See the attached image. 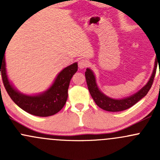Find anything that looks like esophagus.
I'll return each instance as SVG.
<instances>
[{
  "instance_id": "34e87169",
  "label": "esophagus",
  "mask_w": 160,
  "mask_h": 160,
  "mask_svg": "<svg viewBox=\"0 0 160 160\" xmlns=\"http://www.w3.org/2000/svg\"><path fill=\"white\" fill-rule=\"evenodd\" d=\"M89 64L88 60L86 59H80L78 62V66H79V68L80 69H84L85 67H87Z\"/></svg>"
}]
</instances>
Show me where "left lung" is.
Listing matches in <instances>:
<instances>
[{"label":"left lung","instance_id":"8db88e82","mask_svg":"<svg viewBox=\"0 0 160 160\" xmlns=\"http://www.w3.org/2000/svg\"><path fill=\"white\" fill-rule=\"evenodd\" d=\"M159 62L160 59L159 60L156 58L152 73L150 77L149 81L146 83V84L144 87H142L136 93H133V94L130 95L128 97H126V98H120V99L110 98V97L104 94L98 88L96 77H95L93 70L90 68H87L86 72H85V77H86L87 84H88V90H89L90 95H91L92 98L93 99L94 102L96 103L97 105L101 108V109H103V110L111 111V112H116V111H122L128 109L147 94V93L151 88L153 80H154L157 63L159 64Z\"/></svg>","mask_w":160,"mask_h":160}]
</instances>
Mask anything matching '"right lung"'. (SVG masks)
Segmentation results:
<instances>
[{
  "label": "right lung",
  "mask_w": 160,
  "mask_h": 160,
  "mask_svg": "<svg viewBox=\"0 0 160 160\" xmlns=\"http://www.w3.org/2000/svg\"><path fill=\"white\" fill-rule=\"evenodd\" d=\"M77 69V62L65 67L58 73L47 90L30 95L22 93L14 88L8 77L4 53L0 56V75L2 77L4 86L10 98L22 110L39 117L53 115L64 107L68 97L70 80Z\"/></svg>",
  "instance_id": "right-lung-1"
}]
</instances>
